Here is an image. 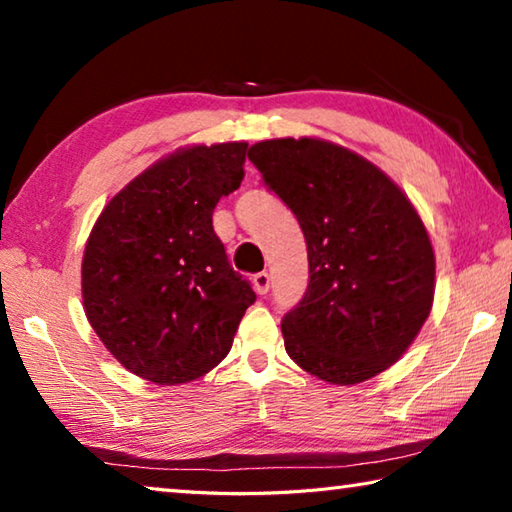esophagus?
Listing matches in <instances>:
<instances>
[{"mask_svg": "<svg viewBox=\"0 0 512 512\" xmlns=\"http://www.w3.org/2000/svg\"><path fill=\"white\" fill-rule=\"evenodd\" d=\"M253 284H255V291L259 293V296H266L268 289H271V275H268L266 271L255 273L253 275Z\"/></svg>", "mask_w": 512, "mask_h": 512, "instance_id": "esophagus-1", "label": "esophagus"}]
</instances>
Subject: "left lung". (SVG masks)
I'll return each instance as SVG.
<instances>
[{
  "instance_id": "left-lung-1",
  "label": "left lung",
  "mask_w": 512,
  "mask_h": 512,
  "mask_svg": "<svg viewBox=\"0 0 512 512\" xmlns=\"http://www.w3.org/2000/svg\"><path fill=\"white\" fill-rule=\"evenodd\" d=\"M248 160L307 241V291L282 318L289 357L329 384L384 372L433 302L436 259L411 201L375 164L323 140H266Z\"/></svg>"
}]
</instances>
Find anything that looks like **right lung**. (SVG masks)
<instances>
[{"instance_id": "obj_1", "label": "right lung", "mask_w": 512, "mask_h": 512, "mask_svg": "<svg viewBox=\"0 0 512 512\" xmlns=\"http://www.w3.org/2000/svg\"><path fill=\"white\" fill-rule=\"evenodd\" d=\"M246 142L192 146L112 198L83 255L94 332L137 377L173 386L203 377L232 348L255 291L230 266L212 214L244 180Z\"/></svg>"}]
</instances>
